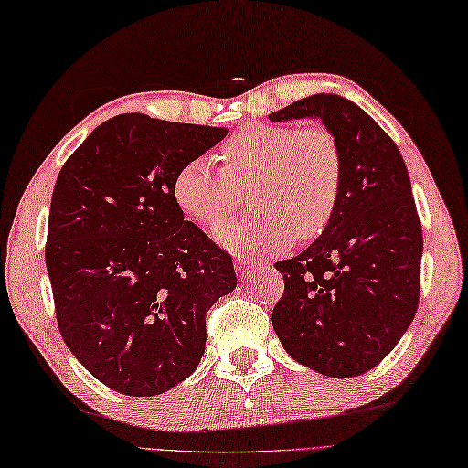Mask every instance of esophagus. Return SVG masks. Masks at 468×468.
Instances as JSON below:
<instances>
[{
	"label": "esophagus",
	"instance_id": "esophagus-1",
	"mask_svg": "<svg viewBox=\"0 0 468 468\" xmlns=\"http://www.w3.org/2000/svg\"><path fill=\"white\" fill-rule=\"evenodd\" d=\"M234 269H236V272H238V276H240V279L248 281V279H252L254 274L261 272V264L250 262V261H236Z\"/></svg>",
	"mask_w": 468,
	"mask_h": 468
}]
</instances>
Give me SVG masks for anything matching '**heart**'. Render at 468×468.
I'll list each match as a JSON object with an SVG mask.
<instances>
[{"label": "heart", "mask_w": 468, "mask_h": 468, "mask_svg": "<svg viewBox=\"0 0 468 468\" xmlns=\"http://www.w3.org/2000/svg\"><path fill=\"white\" fill-rule=\"evenodd\" d=\"M224 167L194 157L174 177V199L189 220L216 226L240 207L242 187L254 184L261 206L216 230L234 250H281L294 232L313 238L331 220L341 194L343 161L335 137L323 127L252 122L220 149Z\"/></svg>", "instance_id": "b5f03b06"}]
</instances>
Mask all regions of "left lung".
I'll return each instance as SVG.
<instances>
[{"instance_id":"8db88e82","label":"left lung","mask_w":468,"mask_h":468,"mask_svg":"<svg viewBox=\"0 0 468 468\" xmlns=\"http://www.w3.org/2000/svg\"><path fill=\"white\" fill-rule=\"evenodd\" d=\"M269 119H319L343 161L325 230L274 264L284 292L272 327L299 364L329 378L361 376L402 339L420 297L422 226L406 164L386 131L339 94H313Z\"/></svg>"}]
</instances>
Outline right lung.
<instances>
[{
    "instance_id": "add662e5",
    "label": "right lung",
    "mask_w": 468,
    "mask_h": 468,
    "mask_svg": "<svg viewBox=\"0 0 468 468\" xmlns=\"http://www.w3.org/2000/svg\"><path fill=\"white\" fill-rule=\"evenodd\" d=\"M228 135L141 112L94 129L56 179L46 269L74 357L104 386L157 396L192 376L206 313L236 289L222 252L174 199V177Z\"/></svg>"
}]
</instances>
